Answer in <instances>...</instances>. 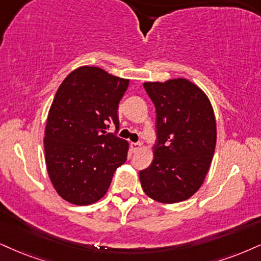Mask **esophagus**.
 Here are the masks:
<instances>
[{
	"mask_svg": "<svg viewBox=\"0 0 261 261\" xmlns=\"http://www.w3.org/2000/svg\"><path fill=\"white\" fill-rule=\"evenodd\" d=\"M130 147L133 151H138L139 149H141V144L140 143H132Z\"/></svg>",
	"mask_w": 261,
	"mask_h": 261,
	"instance_id": "1",
	"label": "esophagus"
}]
</instances>
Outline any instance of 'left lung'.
Instances as JSON below:
<instances>
[{
  "mask_svg": "<svg viewBox=\"0 0 261 261\" xmlns=\"http://www.w3.org/2000/svg\"><path fill=\"white\" fill-rule=\"evenodd\" d=\"M156 108L157 143L149 168L140 170L144 192L172 204L203 184L217 143V121L207 94L186 79L144 83Z\"/></svg>",
  "mask_w": 261,
  "mask_h": 261,
  "instance_id": "1",
  "label": "left lung"
}]
</instances>
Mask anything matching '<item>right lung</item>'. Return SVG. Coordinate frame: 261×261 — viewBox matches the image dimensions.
<instances>
[{"label": "right lung", "mask_w": 261, "mask_h": 261, "mask_svg": "<svg viewBox=\"0 0 261 261\" xmlns=\"http://www.w3.org/2000/svg\"><path fill=\"white\" fill-rule=\"evenodd\" d=\"M129 80L96 66H80L59 86L48 111L44 159L53 188L63 199L88 205L104 197L128 141L105 134L118 128V102Z\"/></svg>", "instance_id": "add662e5"}]
</instances>
